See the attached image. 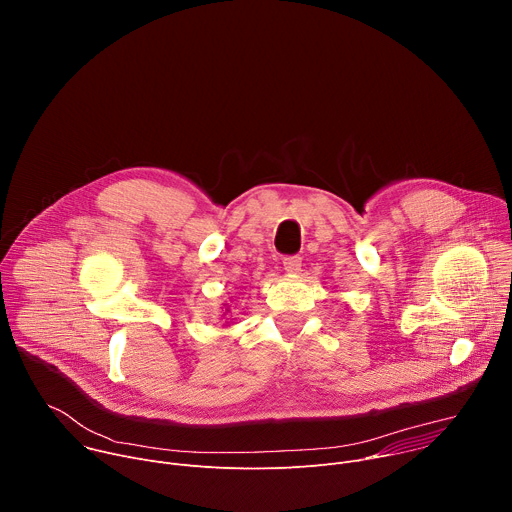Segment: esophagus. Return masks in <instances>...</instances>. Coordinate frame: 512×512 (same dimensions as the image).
I'll return each mask as SVG.
<instances>
[{
	"label": "esophagus",
	"instance_id": "esophagus-1",
	"mask_svg": "<svg viewBox=\"0 0 512 512\" xmlns=\"http://www.w3.org/2000/svg\"><path fill=\"white\" fill-rule=\"evenodd\" d=\"M283 269L291 275H296L302 271V259L300 257H285L283 259Z\"/></svg>",
	"mask_w": 512,
	"mask_h": 512
}]
</instances>
